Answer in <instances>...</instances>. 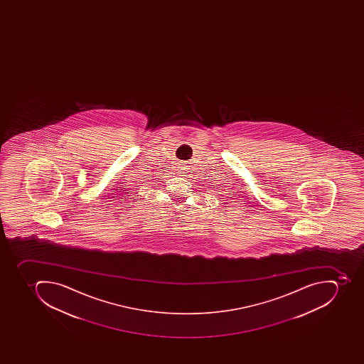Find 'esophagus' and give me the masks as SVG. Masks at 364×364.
Masks as SVG:
<instances>
[{"instance_id":"1","label":"esophagus","mask_w":364,"mask_h":364,"mask_svg":"<svg viewBox=\"0 0 364 364\" xmlns=\"http://www.w3.org/2000/svg\"><path fill=\"white\" fill-rule=\"evenodd\" d=\"M180 169H181V173H182V174H184V173H186V167H180Z\"/></svg>"}]
</instances>
